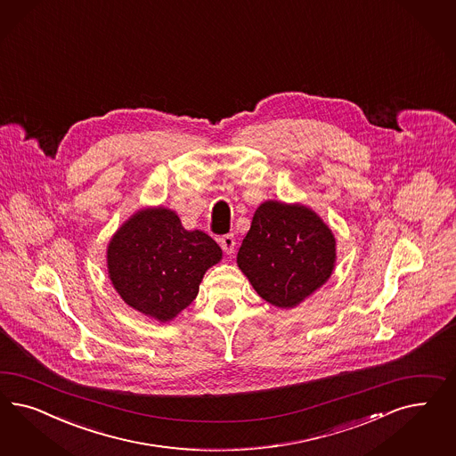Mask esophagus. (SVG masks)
<instances>
[{"label":"esophagus","mask_w":456,"mask_h":456,"mask_svg":"<svg viewBox=\"0 0 456 456\" xmlns=\"http://www.w3.org/2000/svg\"><path fill=\"white\" fill-rule=\"evenodd\" d=\"M220 245L223 251L226 253V255H232L233 251H235L236 241L235 236L233 235H224L220 238Z\"/></svg>","instance_id":"obj_1"}]
</instances>
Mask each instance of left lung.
Here are the masks:
<instances>
[{
	"mask_svg": "<svg viewBox=\"0 0 456 456\" xmlns=\"http://www.w3.org/2000/svg\"><path fill=\"white\" fill-rule=\"evenodd\" d=\"M236 264L268 304L292 309L321 289L336 266V238L307 206L256 208Z\"/></svg>",
	"mask_w": 456,
	"mask_h": 456,
	"instance_id": "1",
	"label": "left lung"
}]
</instances>
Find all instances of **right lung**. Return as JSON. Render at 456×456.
<instances>
[{
  "label": "right lung",
  "instance_id": "obj_1",
  "mask_svg": "<svg viewBox=\"0 0 456 456\" xmlns=\"http://www.w3.org/2000/svg\"><path fill=\"white\" fill-rule=\"evenodd\" d=\"M221 255L211 236L184 230L175 211L159 206L134 213L118 228L107 247V268L129 307L169 322L196 298Z\"/></svg>",
  "mask_w": 456,
  "mask_h": 456
}]
</instances>
